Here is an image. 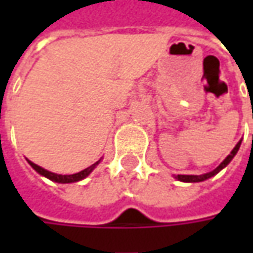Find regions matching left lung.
Returning a JSON list of instances; mask_svg holds the SVG:
<instances>
[{"instance_id": "8db88e82", "label": "left lung", "mask_w": 253, "mask_h": 253, "mask_svg": "<svg viewBox=\"0 0 253 253\" xmlns=\"http://www.w3.org/2000/svg\"><path fill=\"white\" fill-rule=\"evenodd\" d=\"M241 142H242V139L235 145V148L231 151V153H229L228 156H227L224 161L221 162V163H219L218 166H217L214 170H211V171L206 173V174H200V176H197V174H177V176H174V179L180 180V181H184V183H199V181H204V180H207L210 179V177H212V176H215V174L219 173V171L224 169V168H227L229 162L234 159V156H235V155H237V152L239 151Z\"/></svg>"}]
</instances>
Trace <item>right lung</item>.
Instances as JSON below:
<instances>
[{"label": "right lung", "instance_id": "obj_1", "mask_svg": "<svg viewBox=\"0 0 253 253\" xmlns=\"http://www.w3.org/2000/svg\"><path fill=\"white\" fill-rule=\"evenodd\" d=\"M28 161V159H26ZM101 162L97 161L94 165L91 166H88L87 169L82 170V171H79V173H74V174H57V173H53V171H49V170L43 169V168H41V166H38V165H35L34 162L28 161V163L32 166V169L36 170L41 176H44L46 179L52 180L54 183H62V184H66V183H76V181H80V180L85 179L90 173H91L92 170L95 169L97 166H98V163Z\"/></svg>", "mask_w": 253, "mask_h": 253}]
</instances>
